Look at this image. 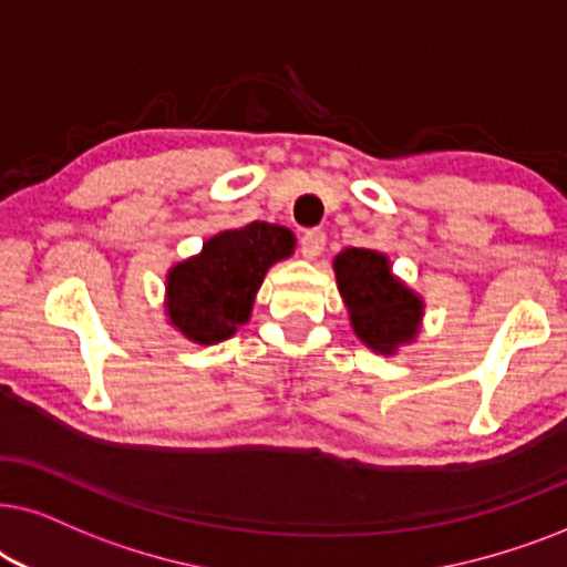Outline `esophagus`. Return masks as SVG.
<instances>
[{
  "label": "esophagus",
  "mask_w": 567,
  "mask_h": 567,
  "mask_svg": "<svg viewBox=\"0 0 567 567\" xmlns=\"http://www.w3.org/2000/svg\"><path fill=\"white\" fill-rule=\"evenodd\" d=\"M323 246H327V236L321 230H306L303 238H300V251H303L306 259H316L321 256Z\"/></svg>",
  "instance_id": "esophagus-1"
}]
</instances>
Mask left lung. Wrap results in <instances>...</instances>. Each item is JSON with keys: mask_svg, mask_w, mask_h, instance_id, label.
<instances>
[{"mask_svg": "<svg viewBox=\"0 0 567 567\" xmlns=\"http://www.w3.org/2000/svg\"><path fill=\"white\" fill-rule=\"evenodd\" d=\"M334 275L354 334L373 352L394 354L420 331L422 298L391 275V264L371 248H344L334 259Z\"/></svg>", "mask_w": 567, "mask_h": 567, "instance_id": "obj_1", "label": "left lung"}]
</instances>
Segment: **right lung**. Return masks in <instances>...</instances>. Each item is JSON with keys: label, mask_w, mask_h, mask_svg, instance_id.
I'll return each instance as SVG.
<instances>
[{"label": "right lung", "mask_w": 567, "mask_h": 567, "mask_svg": "<svg viewBox=\"0 0 567 567\" xmlns=\"http://www.w3.org/2000/svg\"><path fill=\"white\" fill-rule=\"evenodd\" d=\"M296 251L282 225L251 223L217 233L202 254L176 264L165 282V311L173 327L196 344H217L251 316L256 292L271 264Z\"/></svg>", "instance_id": "right-lung-1"}]
</instances>
